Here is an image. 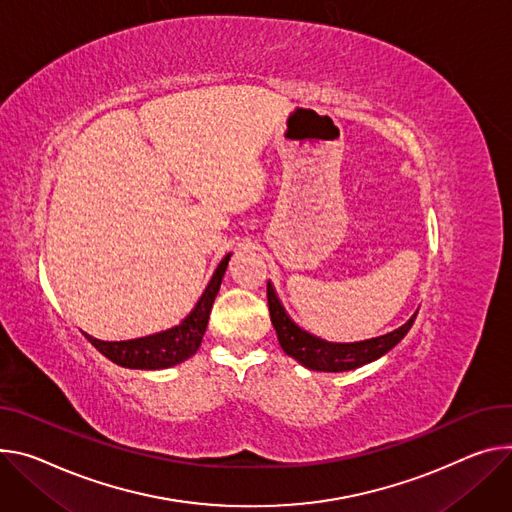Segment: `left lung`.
<instances>
[{"label":"left lung","instance_id":"obj_1","mask_svg":"<svg viewBox=\"0 0 512 512\" xmlns=\"http://www.w3.org/2000/svg\"><path fill=\"white\" fill-rule=\"evenodd\" d=\"M267 304L271 324L277 333V341H280L286 355L294 357L298 363L312 371H349L380 359L404 339L418 314L414 312L402 327L376 339H367L359 343H329L298 327V324L288 316L280 298H277L271 282H267Z\"/></svg>","mask_w":512,"mask_h":512}]
</instances>
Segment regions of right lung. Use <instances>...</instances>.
<instances>
[{"label": "right lung", "instance_id": "right-lung-1", "mask_svg": "<svg viewBox=\"0 0 512 512\" xmlns=\"http://www.w3.org/2000/svg\"><path fill=\"white\" fill-rule=\"evenodd\" d=\"M230 255L232 253H228L218 263L212 280L208 282L200 300L196 302L192 312L177 324V327L149 335V337L130 339V341H100L85 335L87 341L116 365L130 367V369H165L192 357L202 345L210 310L220 290Z\"/></svg>", "mask_w": 512, "mask_h": 512}]
</instances>
